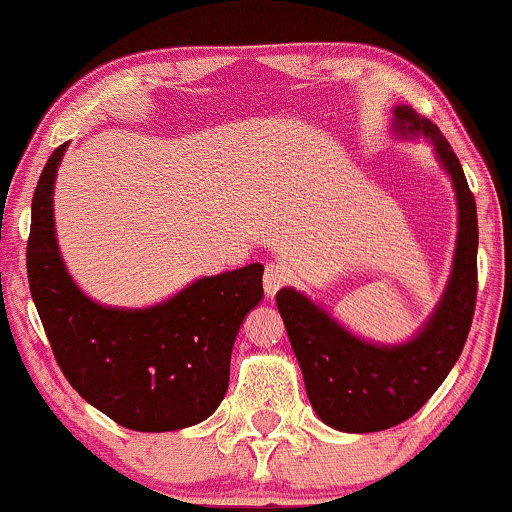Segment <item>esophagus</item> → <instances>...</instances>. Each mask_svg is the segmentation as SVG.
<instances>
[{"label":"esophagus","instance_id":"1","mask_svg":"<svg viewBox=\"0 0 512 512\" xmlns=\"http://www.w3.org/2000/svg\"><path fill=\"white\" fill-rule=\"evenodd\" d=\"M286 283H290V269L288 264L283 262H269L267 267H264V276H262V286H264V293L267 295H274L276 290H281Z\"/></svg>","mask_w":512,"mask_h":512}]
</instances>
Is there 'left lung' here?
Masks as SVG:
<instances>
[{
  "label": "left lung",
  "mask_w": 512,
  "mask_h": 512,
  "mask_svg": "<svg viewBox=\"0 0 512 512\" xmlns=\"http://www.w3.org/2000/svg\"><path fill=\"white\" fill-rule=\"evenodd\" d=\"M399 137H425L454 181L458 238L449 283L423 328L401 345H373L342 328L297 293H276L278 312L300 361L307 397L323 423L342 432H378L409 420L461 357L477 300V208L449 141L411 106L394 108Z\"/></svg>",
  "instance_id": "8db88e82"
}]
</instances>
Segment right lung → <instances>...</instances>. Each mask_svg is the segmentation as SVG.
<instances>
[{
  "label": "right lung",
  "instance_id": "1",
  "mask_svg": "<svg viewBox=\"0 0 512 512\" xmlns=\"http://www.w3.org/2000/svg\"><path fill=\"white\" fill-rule=\"evenodd\" d=\"M68 144L44 165L32 196L28 281L68 383L122 428L170 432L215 413L229 387L231 349L262 300L260 262L203 276L146 309L103 307L70 278L54 231V181Z\"/></svg>",
  "mask_w": 512,
  "mask_h": 512
}]
</instances>
